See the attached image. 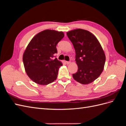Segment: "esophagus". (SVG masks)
<instances>
[{"mask_svg": "<svg viewBox=\"0 0 126 126\" xmlns=\"http://www.w3.org/2000/svg\"><path fill=\"white\" fill-rule=\"evenodd\" d=\"M66 63L67 64H69L71 63V62L70 61H66Z\"/></svg>", "mask_w": 126, "mask_h": 126, "instance_id": "34e87169", "label": "esophagus"}]
</instances>
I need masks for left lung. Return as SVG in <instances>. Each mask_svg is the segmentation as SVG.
Instances as JSON below:
<instances>
[{
    "label": "left lung",
    "mask_w": 126,
    "mask_h": 126,
    "mask_svg": "<svg viewBox=\"0 0 126 126\" xmlns=\"http://www.w3.org/2000/svg\"><path fill=\"white\" fill-rule=\"evenodd\" d=\"M66 34L73 45L78 66L73 78L82 84L90 83L100 76L104 69L106 55L102 46L95 36L87 30L75 29Z\"/></svg>",
    "instance_id": "obj_1"
}]
</instances>
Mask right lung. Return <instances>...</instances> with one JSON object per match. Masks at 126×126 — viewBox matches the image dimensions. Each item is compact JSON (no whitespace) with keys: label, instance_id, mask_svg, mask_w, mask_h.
Masks as SVG:
<instances>
[{"label":"right lung","instance_id":"add662e5","mask_svg":"<svg viewBox=\"0 0 126 126\" xmlns=\"http://www.w3.org/2000/svg\"><path fill=\"white\" fill-rule=\"evenodd\" d=\"M64 36L63 32L46 30L32 39L23 54L25 71L31 80L39 85H47L57 79L63 64L55 58L56 45Z\"/></svg>","mask_w":126,"mask_h":126}]
</instances>
